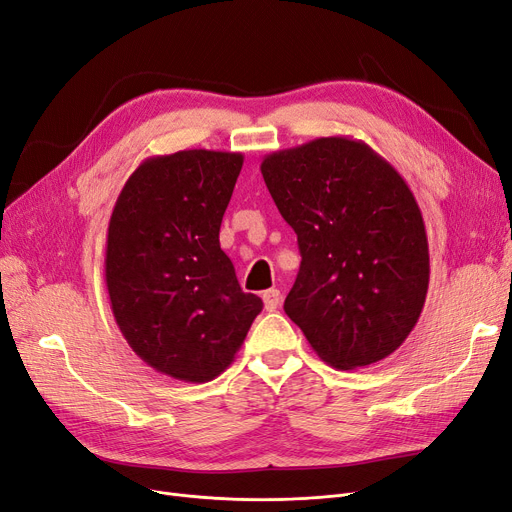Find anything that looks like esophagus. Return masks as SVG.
Instances as JSON below:
<instances>
[{
	"label": "esophagus",
	"instance_id": "obj_1",
	"mask_svg": "<svg viewBox=\"0 0 512 512\" xmlns=\"http://www.w3.org/2000/svg\"><path fill=\"white\" fill-rule=\"evenodd\" d=\"M261 299H263V306H266V310H268V312H274V310L280 306V291H278V289L263 291Z\"/></svg>",
	"mask_w": 512,
	"mask_h": 512
}]
</instances>
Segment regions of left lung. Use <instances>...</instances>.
I'll return each mask as SVG.
<instances>
[{
	"instance_id": "1",
	"label": "left lung",
	"mask_w": 512,
	"mask_h": 512,
	"mask_svg": "<svg viewBox=\"0 0 512 512\" xmlns=\"http://www.w3.org/2000/svg\"><path fill=\"white\" fill-rule=\"evenodd\" d=\"M261 175L301 253L287 316L335 369L390 356L418 323L430 278L422 211L399 170L337 135L272 151Z\"/></svg>"
}]
</instances>
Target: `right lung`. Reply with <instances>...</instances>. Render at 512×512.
Returning <instances> with one entry per match:
<instances>
[{
    "label": "right lung",
    "instance_id": "right-lung-1",
    "mask_svg": "<svg viewBox=\"0 0 512 512\" xmlns=\"http://www.w3.org/2000/svg\"><path fill=\"white\" fill-rule=\"evenodd\" d=\"M244 156L183 149L128 177L107 227L113 318L141 361L204 384L232 365L263 301L244 293L219 244Z\"/></svg>",
    "mask_w": 512,
    "mask_h": 512
}]
</instances>
